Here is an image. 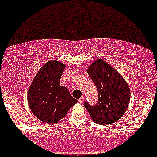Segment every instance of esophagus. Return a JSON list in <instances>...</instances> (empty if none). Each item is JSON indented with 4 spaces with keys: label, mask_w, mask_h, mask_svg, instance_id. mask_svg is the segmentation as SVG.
<instances>
[{
    "label": "esophagus",
    "mask_w": 157,
    "mask_h": 157,
    "mask_svg": "<svg viewBox=\"0 0 157 157\" xmlns=\"http://www.w3.org/2000/svg\"><path fill=\"white\" fill-rule=\"evenodd\" d=\"M84 100H85V97H80V99H79L78 102H80V103H82V102H84Z\"/></svg>",
    "instance_id": "1"
}]
</instances>
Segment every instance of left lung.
<instances>
[{
  "label": "left lung",
  "instance_id": "left-lung-1",
  "mask_svg": "<svg viewBox=\"0 0 157 157\" xmlns=\"http://www.w3.org/2000/svg\"><path fill=\"white\" fill-rule=\"evenodd\" d=\"M87 72L97 86L98 102L84 106L93 121L99 125H110L118 121L128 107L131 91L122 75L102 59H97L90 65Z\"/></svg>",
  "mask_w": 157,
  "mask_h": 157
}]
</instances>
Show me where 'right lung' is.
Wrapping results in <instances>:
<instances>
[{
	"instance_id": "1",
	"label": "right lung",
	"mask_w": 157,
	"mask_h": 157,
	"mask_svg": "<svg viewBox=\"0 0 157 157\" xmlns=\"http://www.w3.org/2000/svg\"><path fill=\"white\" fill-rule=\"evenodd\" d=\"M66 65L51 60L37 73L27 92V100L33 114L47 124L58 122L77 103L67 88L60 81Z\"/></svg>"
}]
</instances>
